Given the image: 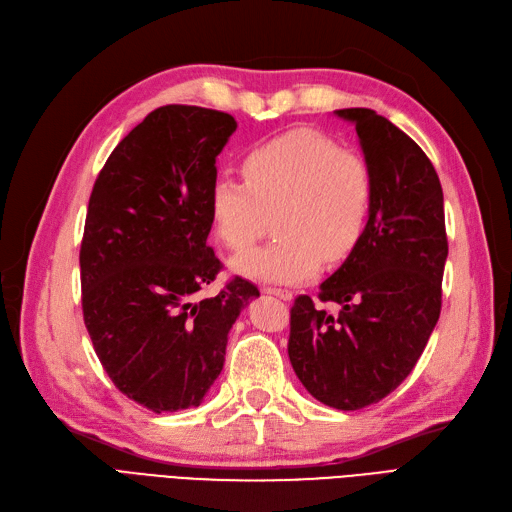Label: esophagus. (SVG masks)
Segmentation results:
<instances>
[{"label":"esophagus","instance_id":"1","mask_svg":"<svg viewBox=\"0 0 512 512\" xmlns=\"http://www.w3.org/2000/svg\"><path fill=\"white\" fill-rule=\"evenodd\" d=\"M262 292L273 294V297L282 299V301H290V299H292V292H290V290H286V288H273V286H265V288H262Z\"/></svg>","mask_w":512,"mask_h":512}]
</instances>
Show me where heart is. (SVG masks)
Returning a JSON list of instances; mask_svg holds the SVG:
<instances>
[{"instance_id": "obj_1", "label": "heart", "mask_w": 512, "mask_h": 512, "mask_svg": "<svg viewBox=\"0 0 512 512\" xmlns=\"http://www.w3.org/2000/svg\"><path fill=\"white\" fill-rule=\"evenodd\" d=\"M241 179L218 175L207 207L215 237L228 250L252 245L273 213V243L232 258L256 282L299 284L342 265L361 243L374 209L367 160L314 130H290L247 149Z\"/></svg>"}]
</instances>
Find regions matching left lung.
<instances>
[{
	"mask_svg": "<svg viewBox=\"0 0 512 512\" xmlns=\"http://www.w3.org/2000/svg\"><path fill=\"white\" fill-rule=\"evenodd\" d=\"M354 123L374 175V209L361 243L327 282L316 307H290L288 356L322 404L361 410L408 378L442 309L448 256L436 168L412 138L371 108L337 111Z\"/></svg>",
	"mask_w": 512,
	"mask_h": 512,
	"instance_id": "left-lung-1",
	"label": "left lung"
}]
</instances>
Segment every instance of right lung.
<instances>
[{"label":"right lung","instance_id":"1","mask_svg":"<svg viewBox=\"0 0 512 512\" xmlns=\"http://www.w3.org/2000/svg\"><path fill=\"white\" fill-rule=\"evenodd\" d=\"M232 115L166 104L113 149L89 196L81 241L83 318L117 389L151 412L200 406L224 367L228 331L258 288L207 245L215 158Z\"/></svg>","mask_w":512,"mask_h":512}]
</instances>
